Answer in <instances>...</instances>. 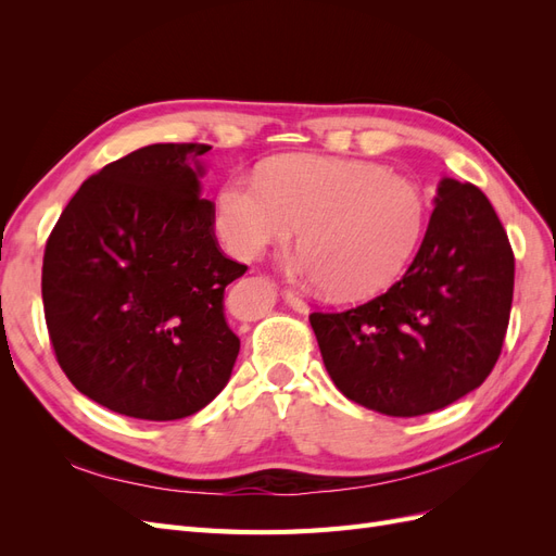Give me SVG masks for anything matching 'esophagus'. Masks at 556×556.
Returning a JSON list of instances; mask_svg holds the SVG:
<instances>
[{"label":"esophagus","instance_id":"1","mask_svg":"<svg viewBox=\"0 0 556 556\" xmlns=\"http://www.w3.org/2000/svg\"><path fill=\"white\" fill-rule=\"evenodd\" d=\"M282 299H285V304H288L290 308H294L296 313H308V304H306V301L304 299H301L299 294H294V292H285L282 294Z\"/></svg>","mask_w":556,"mask_h":556}]
</instances>
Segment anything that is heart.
<instances>
[{"label":"heart","instance_id":"heart-1","mask_svg":"<svg viewBox=\"0 0 556 556\" xmlns=\"http://www.w3.org/2000/svg\"><path fill=\"white\" fill-rule=\"evenodd\" d=\"M301 248L285 260L294 280L323 282L333 299H364L392 285L427 227V197L406 176L362 160L285 155L257 176H231L215 197V231L231 255Z\"/></svg>","mask_w":556,"mask_h":556}]
</instances>
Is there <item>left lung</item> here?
<instances>
[{"label": "left lung", "instance_id": "left-lung-1", "mask_svg": "<svg viewBox=\"0 0 556 556\" xmlns=\"http://www.w3.org/2000/svg\"><path fill=\"white\" fill-rule=\"evenodd\" d=\"M408 271L345 313H313L323 362L343 396L390 417L441 410L478 390L508 329L515 257L490 199L443 178Z\"/></svg>", "mask_w": 556, "mask_h": 556}]
</instances>
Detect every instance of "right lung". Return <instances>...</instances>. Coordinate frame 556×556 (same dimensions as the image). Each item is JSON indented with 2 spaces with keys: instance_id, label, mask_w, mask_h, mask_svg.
<instances>
[{
  "instance_id": "obj_1",
  "label": "right lung",
  "mask_w": 556,
  "mask_h": 556,
  "mask_svg": "<svg viewBox=\"0 0 556 556\" xmlns=\"http://www.w3.org/2000/svg\"><path fill=\"white\" fill-rule=\"evenodd\" d=\"M211 146L155 143L80 185L50 233L41 294L55 357L80 394L137 419L194 415L225 390L241 341L223 313L245 274L201 199Z\"/></svg>"
}]
</instances>
